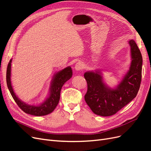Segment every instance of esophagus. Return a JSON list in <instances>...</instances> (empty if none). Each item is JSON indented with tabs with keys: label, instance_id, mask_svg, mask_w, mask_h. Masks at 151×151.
<instances>
[{
	"label": "esophagus",
	"instance_id": "obj_1",
	"mask_svg": "<svg viewBox=\"0 0 151 151\" xmlns=\"http://www.w3.org/2000/svg\"><path fill=\"white\" fill-rule=\"evenodd\" d=\"M83 68H84V65H83V62H77L76 64V65H75V69L76 70H83Z\"/></svg>",
	"mask_w": 151,
	"mask_h": 151
}]
</instances>
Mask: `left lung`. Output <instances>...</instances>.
Masks as SVG:
<instances>
[{"instance_id":"8db88e82","label":"left lung","mask_w":151,"mask_h":151,"mask_svg":"<svg viewBox=\"0 0 151 151\" xmlns=\"http://www.w3.org/2000/svg\"><path fill=\"white\" fill-rule=\"evenodd\" d=\"M131 63L129 70L116 88L104 83L101 70L88 71L84 78L88 83L85 101L96 115L111 116L134 99L140 88L142 57L134 40H129Z\"/></svg>"}]
</instances>
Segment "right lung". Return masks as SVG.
I'll list each match as a JSON object with an SVG mask.
<instances>
[{
    "label": "right lung",
    "instance_id": "right-lung-1",
    "mask_svg": "<svg viewBox=\"0 0 151 151\" xmlns=\"http://www.w3.org/2000/svg\"><path fill=\"white\" fill-rule=\"evenodd\" d=\"M12 60V59H11L7 65L6 81L8 89L9 90L11 94L17 104L24 112L31 115L38 116H44L52 113L57 106L59 100H60V91L62 86L72 77V68L70 66H68L57 72L54 75L52 80L48 96L45 99L42 103L38 105H32L28 104L21 101L16 95L15 93L14 92L11 81Z\"/></svg>",
    "mask_w": 151,
    "mask_h": 151
}]
</instances>
